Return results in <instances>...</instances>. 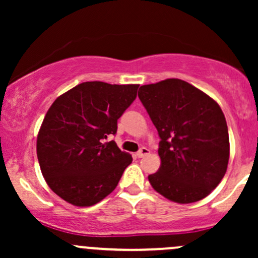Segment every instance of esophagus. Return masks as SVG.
Wrapping results in <instances>:
<instances>
[{"label":"esophagus","instance_id":"34e87169","mask_svg":"<svg viewBox=\"0 0 258 258\" xmlns=\"http://www.w3.org/2000/svg\"><path fill=\"white\" fill-rule=\"evenodd\" d=\"M148 154H149V149L143 147V148H141V149H139L137 152V156H138V158H144V156L148 155Z\"/></svg>","mask_w":258,"mask_h":258}]
</instances>
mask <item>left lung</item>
I'll list each match as a JSON object with an SVG mask.
<instances>
[{
    "label": "left lung",
    "mask_w": 258,
    "mask_h": 258,
    "mask_svg": "<svg viewBox=\"0 0 258 258\" xmlns=\"http://www.w3.org/2000/svg\"><path fill=\"white\" fill-rule=\"evenodd\" d=\"M138 97L161 139V166L148 176L150 184L174 203L204 199L220 184L229 160V136L220 105L179 79L141 86Z\"/></svg>",
    "instance_id": "obj_1"
}]
</instances>
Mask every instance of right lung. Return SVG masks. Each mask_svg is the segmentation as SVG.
<instances>
[{
    "mask_svg": "<svg viewBox=\"0 0 258 258\" xmlns=\"http://www.w3.org/2000/svg\"><path fill=\"white\" fill-rule=\"evenodd\" d=\"M139 85L80 84L54 100L37 136V159L49 188L75 206H92L116 188L132 156L114 141L117 120Z\"/></svg>",
    "mask_w": 258,
    "mask_h": 258,
    "instance_id": "add662e5",
    "label": "right lung"
}]
</instances>
